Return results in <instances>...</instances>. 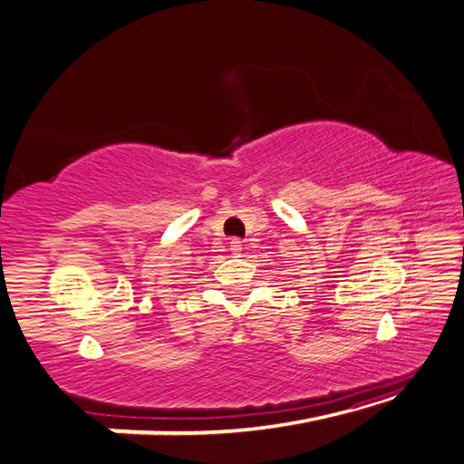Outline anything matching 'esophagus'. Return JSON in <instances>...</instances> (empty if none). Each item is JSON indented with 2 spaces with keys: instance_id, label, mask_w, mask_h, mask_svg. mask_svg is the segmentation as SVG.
Listing matches in <instances>:
<instances>
[{
  "instance_id": "esophagus-1",
  "label": "esophagus",
  "mask_w": 464,
  "mask_h": 464,
  "mask_svg": "<svg viewBox=\"0 0 464 464\" xmlns=\"http://www.w3.org/2000/svg\"><path fill=\"white\" fill-rule=\"evenodd\" d=\"M229 247H231V251H233V256H235V257L241 256V251H243V243H241V239H233Z\"/></svg>"
}]
</instances>
